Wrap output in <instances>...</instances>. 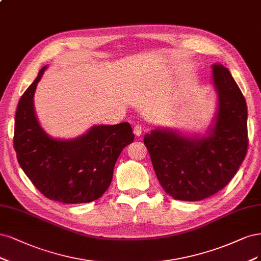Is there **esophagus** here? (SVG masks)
Returning a JSON list of instances; mask_svg holds the SVG:
<instances>
[{"mask_svg": "<svg viewBox=\"0 0 261 261\" xmlns=\"http://www.w3.org/2000/svg\"><path fill=\"white\" fill-rule=\"evenodd\" d=\"M142 132H143V128L141 127V125H140V124H137V125H136V127H134V128H133V133H134V134H136V136H137V137H140V136H141V134H142Z\"/></svg>", "mask_w": 261, "mask_h": 261, "instance_id": "esophagus-1", "label": "esophagus"}]
</instances>
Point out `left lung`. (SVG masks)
<instances>
[{"instance_id":"1","label":"left lung","mask_w":261,"mask_h":261,"mask_svg":"<svg viewBox=\"0 0 261 261\" xmlns=\"http://www.w3.org/2000/svg\"><path fill=\"white\" fill-rule=\"evenodd\" d=\"M219 97L209 137L184 138L172 130H152L144 138L161 187L174 199L195 201L228 186L247 153V107L230 71L213 65Z\"/></svg>"}]
</instances>
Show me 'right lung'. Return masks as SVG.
I'll use <instances>...</instances> for the list:
<instances>
[{
  "label": "right lung",
  "instance_id": "1",
  "mask_svg": "<svg viewBox=\"0 0 261 261\" xmlns=\"http://www.w3.org/2000/svg\"><path fill=\"white\" fill-rule=\"evenodd\" d=\"M46 66L24 91L15 116L14 148L23 172L45 197L65 204L90 203L111 186L121 150L134 140L129 122L94 125L73 140L49 138L40 127L33 94Z\"/></svg>",
  "mask_w": 261,
  "mask_h": 261
}]
</instances>
